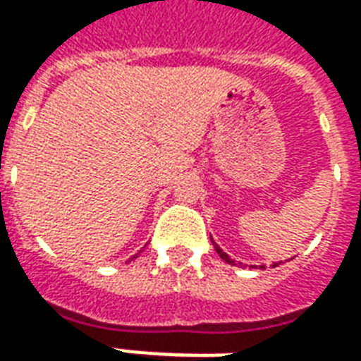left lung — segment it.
Segmentation results:
<instances>
[{
    "label": "left lung",
    "instance_id": "obj_1",
    "mask_svg": "<svg viewBox=\"0 0 361 361\" xmlns=\"http://www.w3.org/2000/svg\"><path fill=\"white\" fill-rule=\"evenodd\" d=\"M211 240H212V238H211ZM212 245H214V250H216V253H219V255H220V259H224L228 265H235L234 259H230V255H228V253H224V251L220 250L219 243L212 242ZM240 265H242V263H240ZM279 265H280V261H279V263H272V267H279ZM250 267H253V265H250ZM253 269H257V267H253ZM259 269H265V265H261V267H259Z\"/></svg>",
    "mask_w": 361,
    "mask_h": 361
}]
</instances>
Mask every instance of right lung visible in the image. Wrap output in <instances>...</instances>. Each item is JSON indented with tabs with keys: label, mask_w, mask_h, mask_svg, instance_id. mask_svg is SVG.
I'll return each mask as SVG.
<instances>
[{
	"label": "right lung",
	"mask_w": 361,
	"mask_h": 361,
	"mask_svg": "<svg viewBox=\"0 0 361 361\" xmlns=\"http://www.w3.org/2000/svg\"><path fill=\"white\" fill-rule=\"evenodd\" d=\"M139 253H141V251H139ZM139 253H137V255H133V257H131V259H137V257H139Z\"/></svg>",
	"instance_id": "right-lung-1"
}]
</instances>
